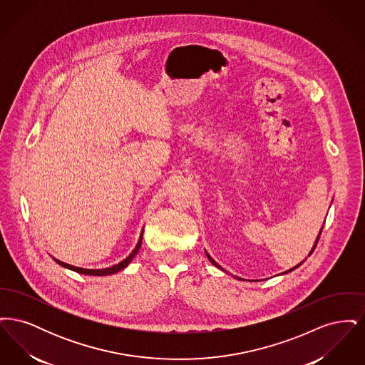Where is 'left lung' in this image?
I'll return each instance as SVG.
<instances>
[{
	"label": "left lung",
	"mask_w": 365,
	"mask_h": 365,
	"mask_svg": "<svg viewBox=\"0 0 365 365\" xmlns=\"http://www.w3.org/2000/svg\"><path fill=\"white\" fill-rule=\"evenodd\" d=\"M320 234H322V232H320ZM320 234H319V237H317V240H316V243H314V246H313V249H312V250H311V253H309V256H311V255H312L313 250H314V247H316V245H317V241H319V238H320ZM207 256H208L209 260H210V262H212V264H213V265H215V267H217V268H219V267H220V265H217V262H216V261L213 260V259H212V257H210V256H209L208 253H207ZM302 262H304V261H302ZM302 262H299V264H298V265H295L294 268H292V269H289V271H286V272H284V274H287V272H290V271H293V269H295V268H298V267H299V265H301V264H302Z\"/></svg>",
	"instance_id": "1"
}]
</instances>
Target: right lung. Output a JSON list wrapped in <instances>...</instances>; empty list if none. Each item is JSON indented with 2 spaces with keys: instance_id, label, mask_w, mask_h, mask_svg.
Instances as JSON below:
<instances>
[{
  "instance_id": "add662e5",
  "label": "right lung",
  "mask_w": 365,
  "mask_h": 365,
  "mask_svg": "<svg viewBox=\"0 0 365 365\" xmlns=\"http://www.w3.org/2000/svg\"><path fill=\"white\" fill-rule=\"evenodd\" d=\"M142 234H143V231L140 232V237H139L138 243H137V246H135V249L131 252V255L127 257V259H124V260L120 261L119 264H116V265H112V267H109V268H103V269H86V268H79V267H73V265H70V264H67V262H63V261L57 260V259H54L56 262H58L60 265H63V267H66V268H68V269H72V271H75V272H78V274H85V275H93V277H105V275H110V274H116V272H119V271H122L124 269L131 260L135 257V255L138 253L139 247H140V243H142Z\"/></svg>"
}]
</instances>
